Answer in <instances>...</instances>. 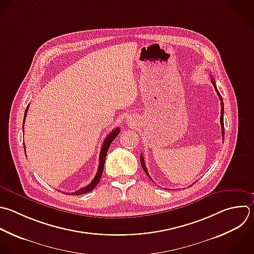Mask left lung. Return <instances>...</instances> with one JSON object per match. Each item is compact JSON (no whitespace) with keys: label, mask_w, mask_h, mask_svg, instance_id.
<instances>
[{"label":"left lung","mask_w":254,"mask_h":254,"mask_svg":"<svg viewBox=\"0 0 254 254\" xmlns=\"http://www.w3.org/2000/svg\"><path fill=\"white\" fill-rule=\"evenodd\" d=\"M211 82H212V84H213V87H214V89H215V91H216V93H217V95H218V98H219V100H220V105H221V111H220V124H221V134H222V137H224V125H223V102H222V98H221V95L219 94V92H218V90H217V88H216V85H215V82H214V79L213 78H211ZM140 161H141V165H142V168H143V170H144V172L146 173V175L151 179V177L149 176V173H148V171H147V169H146V166H145V162H144V159H143V155L141 154V156H140ZM152 180V179H151Z\"/></svg>","instance_id":"left-lung-1"}]
</instances>
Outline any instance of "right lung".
<instances>
[{
  "instance_id": "obj_1",
  "label": "right lung",
  "mask_w": 254,
  "mask_h": 254,
  "mask_svg": "<svg viewBox=\"0 0 254 254\" xmlns=\"http://www.w3.org/2000/svg\"><path fill=\"white\" fill-rule=\"evenodd\" d=\"M30 105V104H29ZM29 105L25 111V115H24V121L23 123L25 124V121H26V117H27V112H28V109H29ZM24 129V128H23ZM120 133V128H116L114 129L110 134H108V136L106 137V139L104 140L103 144H102V148H101V151H100V155H99V165H98V170H97V173H96V176L94 177V179L92 180V182L87 185L86 187L74 191V192H64L66 194H73V195H79V194H84L88 191H91L96 186L97 184L100 182V179L102 177V173H103V169H104V163H105V158H106V155H107V151L111 145V143L113 142V140L118 136V134ZM24 148L26 149V146H24Z\"/></svg>"
}]
</instances>
